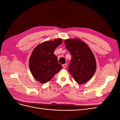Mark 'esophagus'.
I'll list each match as a JSON object with an SVG mask.
<instances>
[{
    "label": "esophagus",
    "instance_id": "34e87169",
    "mask_svg": "<svg viewBox=\"0 0 120 120\" xmlns=\"http://www.w3.org/2000/svg\"><path fill=\"white\" fill-rule=\"evenodd\" d=\"M67 64H63V67L64 68H66L67 67Z\"/></svg>",
    "mask_w": 120,
    "mask_h": 120
}]
</instances>
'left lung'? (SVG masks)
Wrapping results in <instances>:
<instances>
[{
	"label": "left lung",
	"instance_id": "obj_1",
	"mask_svg": "<svg viewBox=\"0 0 120 120\" xmlns=\"http://www.w3.org/2000/svg\"><path fill=\"white\" fill-rule=\"evenodd\" d=\"M64 43L71 55L68 71L79 84L89 81L95 74L97 67L92 50L80 39H67Z\"/></svg>",
	"mask_w": 120,
	"mask_h": 120
}]
</instances>
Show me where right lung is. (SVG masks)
Returning <instances> with one entry per match:
<instances>
[{
    "mask_svg": "<svg viewBox=\"0 0 120 120\" xmlns=\"http://www.w3.org/2000/svg\"><path fill=\"white\" fill-rule=\"evenodd\" d=\"M63 41L57 38L43 42L34 49L29 60V68L34 78L40 82H48L62 69L53 52Z\"/></svg>",
    "mask_w": 120,
    "mask_h": 120,
    "instance_id": "right-lung-1",
    "label": "right lung"
}]
</instances>
